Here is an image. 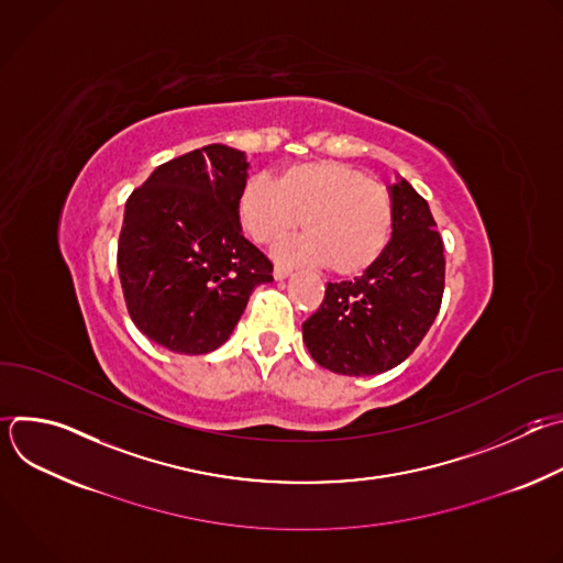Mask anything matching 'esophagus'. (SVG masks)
Masks as SVG:
<instances>
[{
	"mask_svg": "<svg viewBox=\"0 0 563 563\" xmlns=\"http://www.w3.org/2000/svg\"><path fill=\"white\" fill-rule=\"evenodd\" d=\"M289 274H291L289 267H283V265H276V267H274V278H276V280H285Z\"/></svg>",
	"mask_w": 563,
	"mask_h": 563,
	"instance_id": "1",
	"label": "esophagus"
}]
</instances>
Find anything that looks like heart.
<instances>
[{
	"instance_id": "obj_1",
	"label": "heart",
	"mask_w": 563,
	"mask_h": 563,
	"mask_svg": "<svg viewBox=\"0 0 563 563\" xmlns=\"http://www.w3.org/2000/svg\"><path fill=\"white\" fill-rule=\"evenodd\" d=\"M300 220L307 238L283 258L358 276L389 243L391 198L365 174L332 159L291 165L276 183L250 178L238 196V222L261 247L285 243Z\"/></svg>"
}]
</instances>
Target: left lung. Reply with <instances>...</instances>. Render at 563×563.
I'll return each instance as SVG.
<instances>
[{
	"label": "left lung",
	"mask_w": 563,
	"mask_h": 563,
	"mask_svg": "<svg viewBox=\"0 0 563 563\" xmlns=\"http://www.w3.org/2000/svg\"><path fill=\"white\" fill-rule=\"evenodd\" d=\"M391 238L363 276L330 283L302 323L311 358L330 372L372 376L404 363L432 328L445 283L443 240L428 202L396 176Z\"/></svg>",
	"instance_id": "8db88e82"
}]
</instances>
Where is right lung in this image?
Listing matches in <instances>:
<instances>
[{
  "instance_id": "obj_1",
  "label": "right lung",
  "mask_w": 563,
  "mask_h": 563,
  "mask_svg": "<svg viewBox=\"0 0 563 563\" xmlns=\"http://www.w3.org/2000/svg\"><path fill=\"white\" fill-rule=\"evenodd\" d=\"M247 153L224 144L159 165L131 194L118 272L135 328L176 354H209L229 341L272 263L243 235L238 196Z\"/></svg>"
}]
</instances>
